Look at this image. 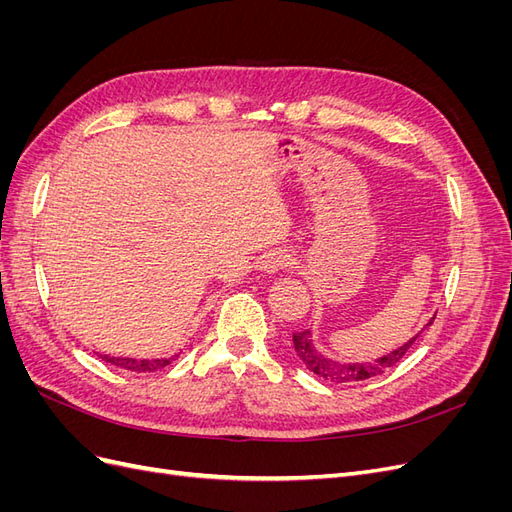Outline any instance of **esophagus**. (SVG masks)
<instances>
[{
  "mask_svg": "<svg viewBox=\"0 0 512 512\" xmlns=\"http://www.w3.org/2000/svg\"><path fill=\"white\" fill-rule=\"evenodd\" d=\"M292 265V256L286 250H271L260 260V269L265 273H277Z\"/></svg>",
  "mask_w": 512,
  "mask_h": 512,
  "instance_id": "1",
  "label": "esophagus"
}]
</instances>
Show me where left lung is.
<instances>
[{
  "instance_id": "obj_1",
  "label": "left lung",
  "mask_w": 512,
  "mask_h": 512,
  "mask_svg": "<svg viewBox=\"0 0 512 512\" xmlns=\"http://www.w3.org/2000/svg\"><path fill=\"white\" fill-rule=\"evenodd\" d=\"M436 318V316H433ZM433 318L425 324V327L418 331L416 335H412L406 344H401L399 348L391 350L389 354H382L374 361H365V363H342V361H335L331 356L322 354L314 342H312V331L305 329L299 333H292V344H294V352H297L299 361L305 365V369L312 371V374L324 378V380H331L335 384H342V382H359V380H367V378H374L384 374L386 369L397 365L404 356L410 352V348L418 342V337H421L423 331H427L431 327Z\"/></svg>"
}]
</instances>
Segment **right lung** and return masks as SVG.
<instances>
[{"instance_id": "obj_1", "label": "right lung", "mask_w": 512, "mask_h": 512, "mask_svg": "<svg viewBox=\"0 0 512 512\" xmlns=\"http://www.w3.org/2000/svg\"><path fill=\"white\" fill-rule=\"evenodd\" d=\"M179 354L175 356H166V359H128V356H108V354H100V359L117 365L121 369H128V371H138V374H147V371H156L166 367L168 363H173Z\"/></svg>"}]
</instances>
